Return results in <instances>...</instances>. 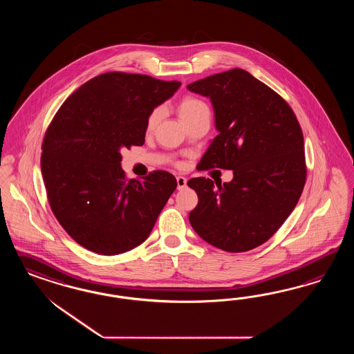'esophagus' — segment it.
<instances>
[{
  "mask_svg": "<svg viewBox=\"0 0 354 354\" xmlns=\"http://www.w3.org/2000/svg\"><path fill=\"white\" fill-rule=\"evenodd\" d=\"M176 183H178V189L180 191V189L187 187V178H184V176H178V178H176Z\"/></svg>",
  "mask_w": 354,
  "mask_h": 354,
  "instance_id": "esophagus-1",
  "label": "esophagus"
}]
</instances>
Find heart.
Instances as JSON below:
<instances>
[{
	"label": "heart",
	"instance_id": "1",
	"mask_svg": "<svg viewBox=\"0 0 354 354\" xmlns=\"http://www.w3.org/2000/svg\"><path fill=\"white\" fill-rule=\"evenodd\" d=\"M209 111V109L206 106V104L203 102L201 100L196 98V97H184L182 101L178 105V113L179 117L182 119L183 122L187 119L192 118L194 115L200 114V113H205ZM161 119V110L160 109H154L148 117V122H147V129H153L160 122Z\"/></svg>",
	"mask_w": 354,
	"mask_h": 354
}]
</instances>
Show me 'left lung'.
<instances>
[{"label":"left lung","instance_id":"left-lung-1","mask_svg":"<svg viewBox=\"0 0 354 354\" xmlns=\"http://www.w3.org/2000/svg\"><path fill=\"white\" fill-rule=\"evenodd\" d=\"M207 97L219 132L198 163L200 170H234L230 183L193 178L198 204L189 213L206 243L240 253L274 235L299 203L306 180L304 136L290 105L243 68L188 84Z\"/></svg>","mask_w":354,"mask_h":354}]
</instances>
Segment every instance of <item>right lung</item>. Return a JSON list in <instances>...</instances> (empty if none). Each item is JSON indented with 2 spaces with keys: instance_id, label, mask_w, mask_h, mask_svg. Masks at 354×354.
Listing matches in <instances>:
<instances>
[{
  "instance_id": "right-lung-1",
  "label": "right lung",
  "mask_w": 354,
  "mask_h": 354,
  "mask_svg": "<svg viewBox=\"0 0 354 354\" xmlns=\"http://www.w3.org/2000/svg\"><path fill=\"white\" fill-rule=\"evenodd\" d=\"M180 82L106 73L68 97L46 129L41 174L50 207L77 244L102 256L138 247L176 188L167 171L127 180L120 150L145 142L150 113Z\"/></svg>"
}]
</instances>
